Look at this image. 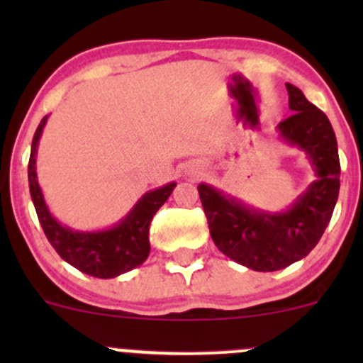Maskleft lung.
<instances>
[{
    "instance_id": "8db88e82",
    "label": "left lung",
    "mask_w": 363,
    "mask_h": 363,
    "mask_svg": "<svg viewBox=\"0 0 363 363\" xmlns=\"http://www.w3.org/2000/svg\"><path fill=\"white\" fill-rule=\"evenodd\" d=\"M286 89L294 113L281 121L279 131L290 144L306 149L316 167L318 181L284 214L250 211L211 186H199L218 250L258 272L286 269L309 255L323 235L339 196L340 163L330 121L307 101L298 87L286 84Z\"/></svg>"
}]
</instances>
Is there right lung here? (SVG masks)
Masks as SVG:
<instances>
[{
    "mask_svg": "<svg viewBox=\"0 0 363 363\" xmlns=\"http://www.w3.org/2000/svg\"><path fill=\"white\" fill-rule=\"evenodd\" d=\"M45 121L47 116L40 121L35 137H33L28 177L29 193H31L33 203H35L36 216H38V221L42 225L43 233L49 239L50 246L69 265H73L87 276L100 277V279H111V277H116L142 265L147 259L149 251H151L149 225H151L158 208L172 195L175 184L172 182V184L149 191L147 195L142 196V200L135 205L130 216L116 228L96 233L72 232L69 228L61 226L50 216L49 208L43 202L42 191L38 188V181H36L35 156Z\"/></svg>",
    "mask_w": 363,
    "mask_h": 363,
    "instance_id": "right-lung-1",
    "label": "right lung"
}]
</instances>
